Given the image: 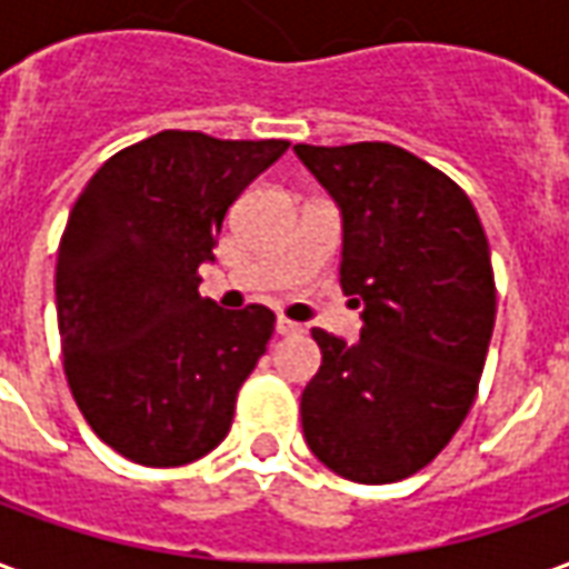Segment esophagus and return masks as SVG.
<instances>
[{"mask_svg":"<svg viewBox=\"0 0 569 569\" xmlns=\"http://www.w3.org/2000/svg\"><path fill=\"white\" fill-rule=\"evenodd\" d=\"M277 332L280 335H301L305 332V326L296 320H289V317H277Z\"/></svg>","mask_w":569,"mask_h":569,"instance_id":"1","label":"esophagus"}]
</instances>
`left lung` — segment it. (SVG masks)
Instances as JSON below:
<instances>
[{
	"mask_svg": "<svg viewBox=\"0 0 569 569\" xmlns=\"http://www.w3.org/2000/svg\"><path fill=\"white\" fill-rule=\"evenodd\" d=\"M296 151L341 207V289L366 322L357 345L310 332L322 366L301 393V429L338 476L402 481L476 402L497 320L488 237L463 188L399 146Z\"/></svg>",
	"mask_w": 569,
	"mask_h": 569,
	"instance_id": "left-lung-1",
	"label": "left lung"
}]
</instances>
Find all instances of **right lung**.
I'll use <instances>...</instances> for the list:
<instances>
[{
  "label": "right lung",
  "instance_id": "obj_1",
  "mask_svg": "<svg viewBox=\"0 0 569 569\" xmlns=\"http://www.w3.org/2000/svg\"><path fill=\"white\" fill-rule=\"evenodd\" d=\"M286 140L161 130L93 173L57 249V329L76 406L140 466H182L228 436L273 310L198 292L228 207Z\"/></svg>",
  "mask_w": 569,
  "mask_h": 569
}]
</instances>
